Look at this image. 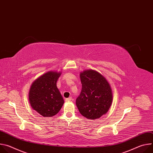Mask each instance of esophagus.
I'll list each match as a JSON object with an SVG mask.
<instances>
[{
  "instance_id": "34e87169",
  "label": "esophagus",
  "mask_w": 153,
  "mask_h": 153,
  "mask_svg": "<svg viewBox=\"0 0 153 153\" xmlns=\"http://www.w3.org/2000/svg\"><path fill=\"white\" fill-rule=\"evenodd\" d=\"M71 99H72V97H70L67 98L66 99H65V102H70V101H71Z\"/></svg>"
}]
</instances>
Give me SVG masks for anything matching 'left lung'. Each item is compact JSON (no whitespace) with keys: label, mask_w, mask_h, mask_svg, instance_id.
<instances>
[{"label":"left lung","mask_w":153,"mask_h":153,"mask_svg":"<svg viewBox=\"0 0 153 153\" xmlns=\"http://www.w3.org/2000/svg\"><path fill=\"white\" fill-rule=\"evenodd\" d=\"M82 90L76 103L85 117L94 120L105 114L110 109L113 94L106 79L99 72L87 70L80 74Z\"/></svg>","instance_id":"1"}]
</instances>
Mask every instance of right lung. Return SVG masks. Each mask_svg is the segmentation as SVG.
I'll return each mask as SVG.
<instances>
[{"label": "right lung", "mask_w": 153, "mask_h": 153, "mask_svg": "<svg viewBox=\"0 0 153 153\" xmlns=\"http://www.w3.org/2000/svg\"><path fill=\"white\" fill-rule=\"evenodd\" d=\"M61 73L49 71L38 77L32 83L29 101L34 110L43 117H52L60 110L63 99L56 83Z\"/></svg>", "instance_id": "right-lung-1"}]
</instances>
